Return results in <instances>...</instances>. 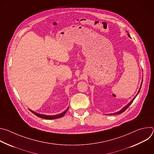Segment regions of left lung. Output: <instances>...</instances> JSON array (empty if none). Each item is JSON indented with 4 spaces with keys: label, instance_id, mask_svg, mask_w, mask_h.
Segmentation results:
<instances>
[{
    "label": "left lung",
    "instance_id": "8db88e82",
    "mask_svg": "<svg viewBox=\"0 0 154 154\" xmlns=\"http://www.w3.org/2000/svg\"><path fill=\"white\" fill-rule=\"evenodd\" d=\"M127 33H128V32H127ZM128 36L129 37V38H131L130 37V35L128 33ZM142 83H143V80H142V82H141V86H140V89H139V90H138V93L136 94V96L134 97V98L132 99V100H131V102H130L127 105H125L124 107H123L121 109V110L120 111H119V112H116V113H112V114H108V115H118V114H120V113H122V112H124L125 110V109L131 104V103H132L133 102V101L134 100V99L136 98V97L137 96V95L138 94V93H140V89H141V85H142Z\"/></svg>",
    "mask_w": 154,
    "mask_h": 154
}]
</instances>
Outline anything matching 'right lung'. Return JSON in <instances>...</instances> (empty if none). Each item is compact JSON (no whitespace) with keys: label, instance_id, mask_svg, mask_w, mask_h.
<instances>
[{"label":"right lung","instance_id":"right-lung-1","mask_svg":"<svg viewBox=\"0 0 154 154\" xmlns=\"http://www.w3.org/2000/svg\"><path fill=\"white\" fill-rule=\"evenodd\" d=\"M30 110L32 113H33L34 115H35L36 116L39 117L41 118L46 119H57V118H60L63 117L65 115V113H66L67 111L68 110V108L66 109V110L64 112H63L60 114H58V115H42V114H39L38 113H36V112L31 110V109H30Z\"/></svg>","mask_w":154,"mask_h":154}]
</instances>
